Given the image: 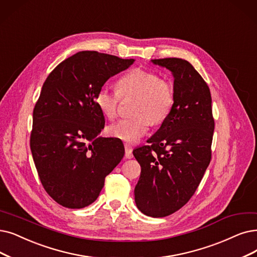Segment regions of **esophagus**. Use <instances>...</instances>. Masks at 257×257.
<instances>
[{
    "label": "esophagus",
    "instance_id": "esophagus-1",
    "mask_svg": "<svg viewBox=\"0 0 257 257\" xmlns=\"http://www.w3.org/2000/svg\"><path fill=\"white\" fill-rule=\"evenodd\" d=\"M124 149H125V158L126 159H131L133 158V149L130 145H124Z\"/></svg>",
    "mask_w": 257,
    "mask_h": 257
}]
</instances>
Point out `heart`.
Here are the masks:
<instances>
[{"mask_svg":"<svg viewBox=\"0 0 257 257\" xmlns=\"http://www.w3.org/2000/svg\"><path fill=\"white\" fill-rule=\"evenodd\" d=\"M118 93L108 86H101L95 96V103L100 112L112 119L118 111L120 97H137L132 119H122L106 128L108 136L126 143H137L145 136L151 121L158 124L166 119L174 106L175 94L170 82L162 80L151 70L135 68L122 76L117 84Z\"/></svg>","mask_w":257,"mask_h":257,"instance_id":"obj_1","label":"heart"}]
</instances>
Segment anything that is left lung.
<instances>
[{
    "label": "left lung",
    "mask_w": 257,
    "mask_h": 257,
    "mask_svg": "<svg viewBox=\"0 0 257 257\" xmlns=\"http://www.w3.org/2000/svg\"><path fill=\"white\" fill-rule=\"evenodd\" d=\"M151 62L169 69L175 102L170 115L148 142L133 151L141 173L136 206L151 217H164L186 204L198 188L210 160L214 133L210 88L188 61Z\"/></svg>",
    "instance_id": "1"
}]
</instances>
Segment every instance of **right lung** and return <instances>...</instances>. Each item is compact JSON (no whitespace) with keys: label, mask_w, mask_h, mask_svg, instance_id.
<instances>
[{"label":"right lung","mask_w":257,"mask_h":257,"mask_svg":"<svg viewBox=\"0 0 257 257\" xmlns=\"http://www.w3.org/2000/svg\"><path fill=\"white\" fill-rule=\"evenodd\" d=\"M134 62L79 51L44 82L34 108L30 150L45 191L61 206L82 209L93 203L124 156L121 141L99 136L105 120L95 96L110 77Z\"/></svg>","instance_id":"obj_1"}]
</instances>
